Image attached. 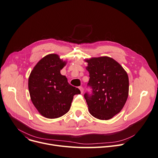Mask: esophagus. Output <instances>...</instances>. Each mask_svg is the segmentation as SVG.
Wrapping results in <instances>:
<instances>
[{
  "mask_svg": "<svg viewBox=\"0 0 158 158\" xmlns=\"http://www.w3.org/2000/svg\"><path fill=\"white\" fill-rule=\"evenodd\" d=\"M79 88V89H80V91H81V93H83V92H84V88H83L82 86H80Z\"/></svg>",
  "mask_w": 158,
  "mask_h": 158,
  "instance_id": "obj_1",
  "label": "esophagus"
}]
</instances>
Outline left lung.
Returning a JSON list of instances; mask_svg holds the SVG:
<instances>
[{
	"label": "left lung",
	"mask_w": 158,
	"mask_h": 158,
	"mask_svg": "<svg viewBox=\"0 0 158 158\" xmlns=\"http://www.w3.org/2000/svg\"><path fill=\"white\" fill-rule=\"evenodd\" d=\"M89 73L84 94L89 113L99 120H109L118 114L128 95V77L123 68L114 59L102 56L87 60Z\"/></svg>",
	"instance_id": "1"
}]
</instances>
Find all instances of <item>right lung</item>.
Returning <instances> with one entry per match:
<instances>
[{"label":"right lung","instance_id":"add662e5","mask_svg":"<svg viewBox=\"0 0 158 158\" xmlns=\"http://www.w3.org/2000/svg\"><path fill=\"white\" fill-rule=\"evenodd\" d=\"M65 65L57 55H48L35 65L28 80L32 103L48 118L64 115L69 110L74 96L81 93L61 75L60 70Z\"/></svg>","mask_w":158,"mask_h":158}]
</instances>
